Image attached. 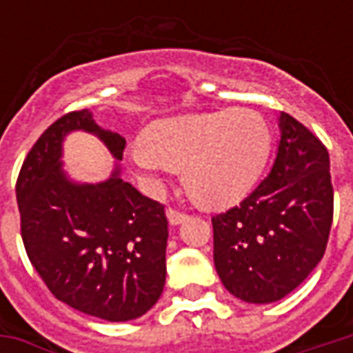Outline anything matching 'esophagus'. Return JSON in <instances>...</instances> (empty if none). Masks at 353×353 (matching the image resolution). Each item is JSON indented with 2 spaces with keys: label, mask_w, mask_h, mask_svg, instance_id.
Returning <instances> with one entry per match:
<instances>
[{
  "label": "esophagus",
  "mask_w": 353,
  "mask_h": 353,
  "mask_svg": "<svg viewBox=\"0 0 353 353\" xmlns=\"http://www.w3.org/2000/svg\"><path fill=\"white\" fill-rule=\"evenodd\" d=\"M166 217H168L170 225H179V223H183L187 219V215L183 212H177L174 208H168L166 210Z\"/></svg>",
  "instance_id": "34e87169"
}]
</instances>
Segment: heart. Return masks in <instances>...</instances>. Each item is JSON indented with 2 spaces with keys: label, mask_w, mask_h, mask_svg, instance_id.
<instances>
[{
  "label": "heart",
  "mask_w": 353,
  "mask_h": 353,
  "mask_svg": "<svg viewBox=\"0 0 353 353\" xmlns=\"http://www.w3.org/2000/svg\"><path fill=\"white\" fill-rule=\"evenodd\" d=\"M272 149V132L259 111L234 108L162 119L130 147V162L149 189L181 168L194 202L225 208L242 200L259 181Z\"/></svg>",
  "instance_id": "obj_1"
}]
</instances>
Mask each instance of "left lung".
I'll return each instance as SVG.
<instances>
[{"mask_svg": "<svg viewBox=\"0 0 353 353\" xmlns=\"http://www.w3.org/2000/svg\"><path fill=\"white\" fill-rule=\"evenodd\" d=\"M270 174L240 206L212 217L214 263L229 293L253 304L280 301L323 257L333 223L325 145L288 113Z\"/></svg>", "mask_w": 353, "mask_h": 353, "instance_id": "1", "label": "left lung"}]
</instances>
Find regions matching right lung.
<instances>
[{
  "label": "right lung",
  "mask_w": 353,
  "mask_h": 353,
  "mask_svg": "<svg viewBox=\"0 0 353 353\" xmlns=\"http://www.w3.org/2000/svg\"><path fill=\"white\" fill-rule=\"evenodd\" d=\"M94 133L116 159L100 184H79L61 166L63 139ZM126 139L103 130L88 109L60 117L43 132L17 181L22 242L50 293L75 310L128 321L161 299L166 281L164 206L121 177Z\"/></svg>",
  "instance_id": "add662e5"
}]
</instances>
